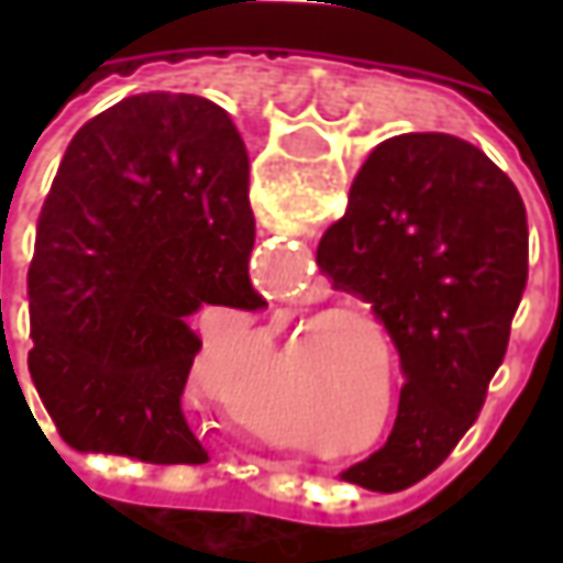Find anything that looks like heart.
Masks as SVG:
<instances>
[{"instance_id": "obj_1", "label": "heart", "mask_w": 563, "mask_h": 563, "mask_svg": "<svg viewBox=\"0 0 563 563\" xmlns=\"http://www.w3.org/2000/svg\"><path fill=\"white\" fill-rule=\"evenodd\" d=\"M344 319H366L373 322L378 332H385L382 319L373 310H341V313L322 316L307 325L310 344L316 341L319 347V363H322V376L329 382L338 407H344V420L351 426V439H366L373 431L376 437L366 442V451H382L391 442L395 429H398V404L400 388L395 391V404H388V385H391V369L385 360V347L378 335H373L363 322H347L338 325ZM238 420L247 429L250 435H256L269 448H291L297 444V432L288 426L253 417L247 410H238ZM379 429L376 430L375 426Z\"/></svg>"}]
</instances>
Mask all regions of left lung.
<instances>
[{"label":"left lung","mask_w":563,"mask_h":563,"mask_svg":"<svg viewBox=\"0 0 563 563\" xmlns=\"http://www.w3.org/2000/svg\"><path fill=\"white\" fill-rule=\"evenodd\" d=\"M316 263L373 307L404 373L391 442L341 476L400 492L442 464L483 410L527 288V209L479 146L398 134L363 163Z\"/></svg>","instance_id":"left-lung-1"}]
</instances>
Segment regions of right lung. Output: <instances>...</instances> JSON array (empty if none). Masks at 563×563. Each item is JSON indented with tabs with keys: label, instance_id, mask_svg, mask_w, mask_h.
Returning a JSON list of instances; mask_svg holds the SVG:
<instances>
[{
	"label": "right lung",
	"instance_id": "add662e5",
	"mask_svg": "<svg viewBox=\"0 0 563 563\" xmlns=\"http://www.w3.org/2000/svg\"><path fill=\"white\" fill-rule=\"evenodd\" d=\"M250 159L222 106L141 93L68 143L36 222L27 354L36 395L77 451L206 464L181 410L197 310L256 313Z\"/></svg>",
	"mask_w": 563,
	"mask_h": 563
}]
</instances>
